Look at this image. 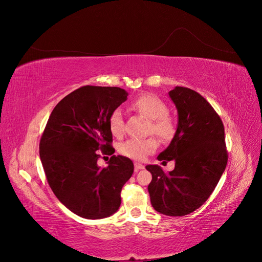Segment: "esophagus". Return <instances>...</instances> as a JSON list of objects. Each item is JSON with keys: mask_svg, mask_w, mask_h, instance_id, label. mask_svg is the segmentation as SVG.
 Here are the masks:
<instances>
[{"mask_svg": "<svg viewBox=\"0 0 262 262\" xmlns=\"http://www.w3.org/2000/svg\"><path fill=\"white\" fill-rule=\"evenodd\" d=\"M144 168V166L142 165V164H140V163H136L134 164V171H139V170H141V169H143Z\"/></svg>", "mask_w": 262, "mask_h": 262, "instance_id": "esophagus-1", "label": "esophagus"}]
</instances>
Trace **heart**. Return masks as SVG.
<instances>
[{
  "mask_svg": "<svg viewBox=\"0 0 262 262\" xmlns=\"http://www.w3.org/2000/svg\"><path fill=\"white\" fill-rule=\"evenodd\" d=\"M132 108L138 113L149 119V131L154 132L163 141H169L176 133V121L167 115L168 108L165 102L153 95H142L134 99L131 104ZM109 130L114 136H121L124 130L122 113L119 109L114 110L108 120ZM158 142L155 138H147L144 140L130 139L126 140L119 146L120 153L132 160L141 161L155 152Z\"/></svg>",
  "mask_w": 262,
  "mask_h": 262,
  "instance_id": "obj_1",
  "label": "heart"
}]
</instances>
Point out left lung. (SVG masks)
<instances>
[{
	"label": "left lung",
	"instance_id": "obj_1",
	"mask_svg": "<svg viewBox=\"0 0 262 262\" xmlns=\"http://www.w3.org/2000/svg\"><path fill=\"white\" fill-rule=\"evenodd\" d=\"M178 113L175 136L158 161H175L165 173L147 165L152 181L147 187L152 207L169 216H184L209 199L227 164L224 125L204 97L187 87L168 93Z\"/></svg>",
	"mask_w": 262,
	"mask_h": 262
}]
</instances>
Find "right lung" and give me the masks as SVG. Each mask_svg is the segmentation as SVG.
<instances>
[{
    "label": "right lung",
    "mask_w": 262,
    "mask_h": 262,
    "mask_svg": "<svg viewBox=\"0 0 262 262\" xmlns=\"http://www.w3.org/2000/svg\"><path fill=\"white\" fill-rule=\"evenodd\" d=\"M128 95L119 87L83 86L63 98L47 122L39 144L47 180L59 201L81 217L105 219L121 204L132 161L113 155L101 168L97 160L99 150L115 153L108 120Z\"/></svg>",
    "instance_id": "obj_1"
}]
</instances>
